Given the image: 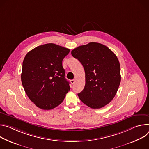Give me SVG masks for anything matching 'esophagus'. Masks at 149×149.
Wrapping results in <instances>:
<instances>
[{
    "mask_svg": "<svg viewBox=\"0 0 149 149\" xmlns=\"http://www.w3.org/2000/svg\"><path fill=\"white\" fill-rule=\"evenodd\" d=\"M70 82H71L72 84H74V82H75V80H70Z\"/></svg>",
    "mask_w": 149,
    "mask_h": 149,
    "instance_id": "34e87169",
    "label": "esophagus"
}]
</instances>
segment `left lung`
<instances>
[{
    "instance_id": "1",
    "label": "left lung",
    "mask_w": 149,
    "mask_h": 149,
    "mask_svg": "<svg viewBox=\"0 0 149 149\" xmlns=\"http://www.w3.org/2000/svg\"><path fill=\"white\" fill-rule=\"evenodd\" d=\"M71 53L83 65L85 72V86L78 93L81 101L93 109L108 104L121 82L120 64L116 55L97 42L79 46Z\"/></svg>"
}]
</instances>
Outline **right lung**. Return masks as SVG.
I'll return each mask as SVG.
<instances>
[{
	"label": "right lung",
	"instance_id": "obj_1",
	"mask_svg": "<svg viewBox=\"0 0 149 149\" xmlns=\"http://www.w3.org/2000/svg\"><path fill=\"white\" fill-rule=\"evenodd\" d=\"M70 49L49 43L38 46L25 56L22 84L29 100L38 108L49 110L59 105L70 89L65 78L63 58Z\"/></svg>",
	"mask_w": 149,
	"mask_h": 149
}]
</instances>
